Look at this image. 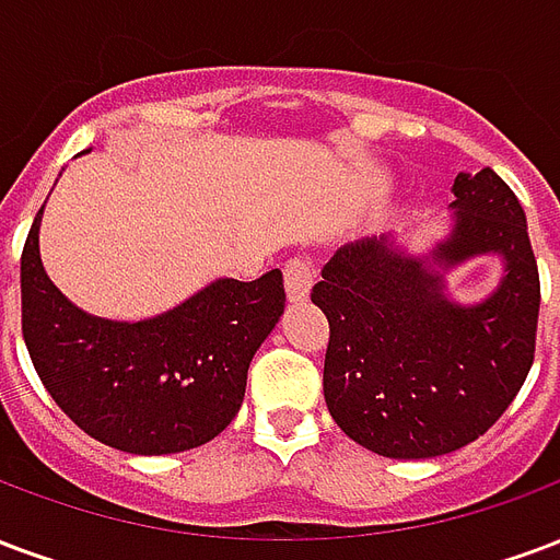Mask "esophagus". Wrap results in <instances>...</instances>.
<instances>
[{"mask_svg":"<svg viewBox=\"0 0 560 560\" xmlns=\"http://www.w3.org/2000/svg\"><path fill=\"white\" fill-rule=\"evenodd\" d=\"M314 267L308 258H291L284 264V291L291 302H305L312 293Z\"/></svg>","mask_w":560,"mask_h":560,"instance_id":"obj_1","label":"esophagus"}]
</instances>
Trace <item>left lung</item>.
<instances>
[{
  "label": "left lung",
  "mask_w": 560,
  "mask_h": 560,
  "mask_svg": "<svg viewBox=\"0 0 560 560\" xmlns=\"http://www.w3.org/2000/svg\"><path fill=\"white\" fill-rule=\"evenodd\" d=\"M448 237L409 255L395 237L347 243L323 267L312 302L329 320L323 395L362 448L428 459L469 445L511 407L534 362L540 276L525 210L492 168L459 172ZM499 254L502 281L459 306L444 272Z\"/></svg>",
  "instance_id": "8db88e82"
}]
</instances>
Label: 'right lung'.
I'll use <instances>...</instances> for the list:
<instances>
[{
  "instance_id": "add662e5",
  "label": "right lung",
  "mask_w": 560,
  "mask_h": 560,
  "mask_svg": "<svg viewBox=\"0 0 560 560\" xmlns=\"http://www.w3.org/2000/svg\"><path fill=\"white\" fill-rule=\"evenodd\" d=\"M37 210L20 258L23 338L61 412L109 448L177 454L234 421L248 364L284 314L281 269L255 281L217 279L148 320L82 312L40 264Z\"/></svg>"
}]
</instances>
